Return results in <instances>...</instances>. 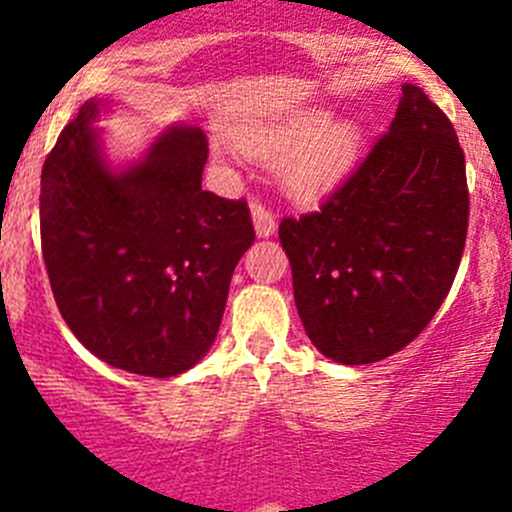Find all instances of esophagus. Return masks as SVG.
<instances>
[{
    "label": "esophagus",
    "instance_id": "esophagus-1",
    "mask_svg": "<svg viewBox=\"0 0 512 512\" xmlns=\"http://www.w3.org/2000/svg\"><path fill=\"white\" fill-rule=\"evenodd\" d=\"M252 220H255V230L260 237H270L277 230L275 213L265 203H260V200L252 203Z\"/></svg>",
    "mask_w": 512,
    "mask_h": 512
}]
</instances>
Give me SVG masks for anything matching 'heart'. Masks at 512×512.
I'll return each instance as SVG.
<instances>
[{
    "mask_svg": "<svg viewBox=\"0 0 512 512\" xmlns=\"http://www.w3.org/2000/svg\"><path fill=\"white\" fill-rule=\"evenodd\" d=\"M327 113H314L280 133L255 138L245 146L252 158L280 160L285 185L299 198H314L332 188L354 163L359 153L361 131L354 121L327 126Z\"/></svg>",
    "mask_w": 512,
    "mask_h": 512,
    "instance_id": "1",
    "label": "heart"
}]
</instances>
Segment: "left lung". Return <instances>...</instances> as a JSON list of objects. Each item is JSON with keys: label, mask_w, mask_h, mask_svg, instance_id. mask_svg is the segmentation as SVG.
Segmentation results:
<instances>
[{"label": "left lung", "mask_w": 512, "mask_h": 512, "mask_svg": "<svg viewBox=\"0 0 512 512\" xmlns=\"http://www.w3.org/2000/svg\"><path fill=\"white\" fill-rule=\"evenodd\" d=\"M401 94L389 131L319 210L280 223L304 332L339 364L414 342L466 247L471 200L453 123L418 86Z\"/></svg>", "instance_id": "8db88e82"}]
</instances>
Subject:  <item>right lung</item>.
<instances>
[{
  "mask_svg": "<svg viewBox=\"0 0 512 512\" xmlns=\"http://www.w3.org/2000/svg\"><path fill=\"white\" fill-rule=\"evenodd\" d=\"M59 133L41 168V255L74 337L116 369L183 374L215 342L230 277L255 242L247 200L203 190L208 138L170 128L123 173L106 168L91 121Z\"/></svg>",
  "mask_w": 512,
  "mask_h": 512,
  "instance_id": "obj_1",
  "label": "right lung"
}]
</instances>
